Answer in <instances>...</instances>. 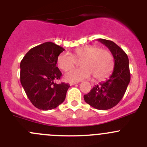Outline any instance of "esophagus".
Here are the masks:
<instances>
[{
	"instance_id": "esophagus-1",
	"label": "esophagus",
	"mask_w": 147,
	"mask_h": 147,
	"mask_svg": "<svg viewBox=\"0 0 147 147\" xmlns=\"http://www.w3.org/2000/svg\"><path fill=\"white\" fill-rule=\"evenodd\" d=\"M78 82H69V84L72 86V85H74V84H78Z\"/></svg>"
}]
</instances>
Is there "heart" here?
<instances>
[{"label": "heart", "instance_id": "1", "mask_svg": "<svg viewBox=\"0 0 147 147\" xmlns=\"http://www.w3.org/2000/svg\"><path fill=\"white\" fill-rule=\"evenodd\" d=\"M80 60L81 67L74 68L65 73L66 80L78 82L87 79L92 75L97 80H101L112 73L115 61L112 53L105 49H100L94 45H84L75 49L73 54L63 52L57 59L59 68L63 71L72 68L76 63V60Z\"/></svg>", "mask_w": 147, "mask_h": 147}]
</instances>
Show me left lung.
Instances as JSON below:
<instances>
[{"label":"left lung","mask_w":147,"mask_h":147,"mask_svg":"<svg viewBox=\"0 0 147 147\" xmlns=\"http://www.w3.org/2000/svg\"><path fill=\"white\" fill-rule=\"evenodd\" d=\"M109 48L115 59L113 72L109 79L93 87L84 95V101L92 107L106 110L116 106L122 99L130 82L129 58L125 52L111 40L98 39Z\"/></svg>","instance_id":"8db88e82"}]
</instances>
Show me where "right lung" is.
I'll return each mask as SVG.
<instances>
[{
    "label": "right lung",
    "mask_w": 147,
    "mask_h": 147,
    "mask_svg": "<svg viewBox=\"0 0 147 147\" xmlns=\"http://www.w3.org/2000/svg\"><path fill=\"white\" fill-rule=\"evenodd\" d=\"M64 50L52 42H44L30 49L20 62V82L38 109H53L64 102L69 84L55 82L62 76L56 64Z\"/></svg>",
    "instance_id": "1"
}]
</instances>
